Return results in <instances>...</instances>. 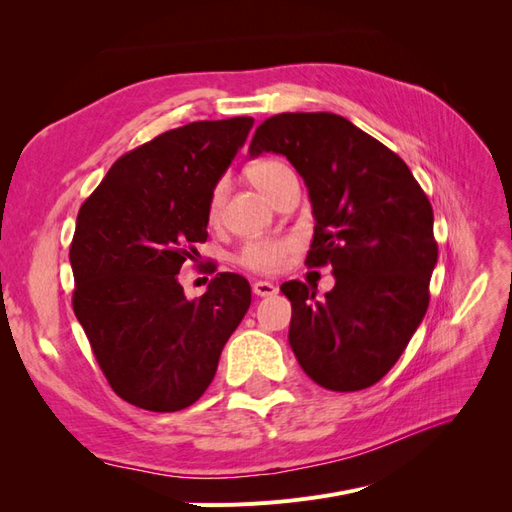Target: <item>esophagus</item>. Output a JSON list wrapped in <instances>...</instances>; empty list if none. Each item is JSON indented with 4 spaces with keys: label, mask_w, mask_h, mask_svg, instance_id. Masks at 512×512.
Returning a JSON list of instances; mask_svg holds the SVG:
<instances>
[{
    "label": "esophagus",
    "mask_w": 512,
    "mask_h": 512,
    "mask_svg": "<svg viewBox=\"0 0 512 512\" xmlns=\"http://www.w3.org/2000/svg\"><path fill=\"white\" fill-rule=\"evenodd\" d=\"M256 297H273V294H277V288L271 284V282H254L252 286Z\"/></svg>",
    "instance_id": "obj_1"
}]
</instances>
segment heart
Listing matches in <instances>:
<instances>
[{
	"label": "heart",
	"mask_w": 512,
	"mask_h": 512,
	"mask_svg": "<svg viewBox=\"0 0 512 512\" xmlns=\"http://www.w3.org/2000/svg\"><path fill=\"white\" fill-rule=\"evenodd\" d=\"M247 179L254 185L256 190H260L267 198H271L275 203V198L280 196L284 190V185L294 179L292 168L282 162V160H262L252 164L245 170ZM224 200H226V183L218 181L211 188L209 198H207V220L209 224H218L222 218V209H224ZM294 243L290 239H254L247 241L237 260L243 267L260 271V273H271L282 267L284 258L292 252Z\"/></svg>",
	"instance_id": "b5f03b06"
}]
</instances>
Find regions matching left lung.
<instances>
[{
	"instance_id": "left-lung-1",
	"label": "left lung",
	"mask_w": 512,
	"mask_h": 512,
	"mask_svg": "<svg viewBox=\"0 0 512 512\" xmlns=\"http://www.w3.org/2000/svg\"><path fill=\"white\" fill-rule=\"evenodd\" d=\"M282 153L303 177L314 213L309 267L335 286L292 280L288 342L305 374L329 391H361L397 363L425 318L438 262L433 209L406 162L346 117L282 113L262 121L250 156Z\"/></svg>"
}]
</instances>
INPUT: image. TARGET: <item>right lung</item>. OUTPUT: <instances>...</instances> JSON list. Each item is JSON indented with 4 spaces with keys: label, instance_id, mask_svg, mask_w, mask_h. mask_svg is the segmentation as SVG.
Instances as JSON below:
<instances>
[{
    "label": "right lung",
    "instance_id": "add662e5",
    "mask_svg": "<svg viewBox=\"0 0 512 512\" xmlns=\"http://www.w3.org/2000/svg\"><path fill=\"white\" fill-rule=\"evenodd\" d=\"M254 126L194 121L121 156L76 218L72 307L113 391L177 412L207 391L252 303L250 282L218 273L185 299L177 273L207 241V198Z\"/></svg>",
    "mask_w": 512,
    "mask_h": 512
}]
</instances>
